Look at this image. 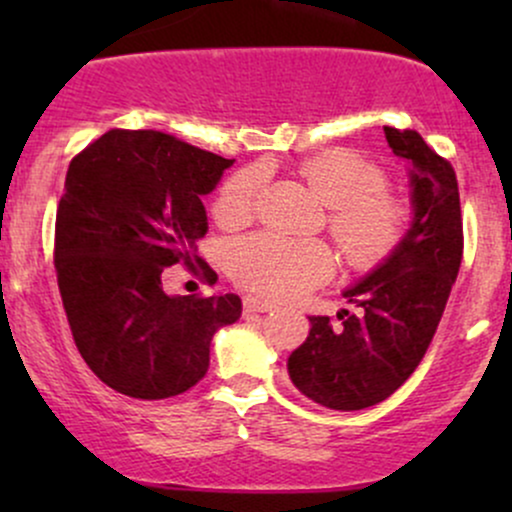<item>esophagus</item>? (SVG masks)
<instances>
[{"mask_svg": "<svg viewBox=\"0 0 512 512\" xmlns=\"http://www.w3.org/2000/svg\"><path fill=\"white\" fill-rule=\"evenodd\" d=\"M274 308L276 305L272 301H267V298H260V296H245V301H243L245 315L269 313V310H274Z\"/></svg>", "mask_w": 512, "mask_h": 512, "instance_id": "esophagus-1", "label": "esophagus"}]
</instances>
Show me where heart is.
Segmentation results:
<instances>
[{
	"mask_svg": "<svg viewBox=\"0 0 512 512\" xmlns=\"http://www.w3.org/2000/svg\"><path fill=\"white\" fill-rule=\"evenodd\" d=\"M301 175L332 207L330 231L346 260L373 267L397 248L409 223L404 199L385 190V178L354 151L334 149L301 166ZM264 190V170H240L216 199L226 223H243L255 214ZM228 269L238 284L272 298H296L334 274V255L320 240H291L274 233L240 238L228 248Z\"/></svg>",
	"mask_w": 512,
	"mask_h": 512,
	"instance_id": "obj_1",
	"label": "heart"
}]
</instances>
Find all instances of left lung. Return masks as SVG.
Segmentation results:
<instances>
[{"label":"left lung","instance_id":"left-lung-1","mask_svg":"<svg viewBox=\"0 0 512 512\" xmlns=\"http://www.w3.org/2000/svg\"><path fill=\"white\" fill-rule=\"evenodd\" d=\"M409 178L411 221L402 240L342 296L358 313L310 317L286 361L291 383L320 407L358 411L383 402L414 373L443 317L462 262L455 170L414 129L385 127Z\"/></svg>","mask_w":512,"mask_h":512}]
</instances>
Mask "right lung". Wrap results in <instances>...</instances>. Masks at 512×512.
I'll use <instances>...</instances> for the list:
<instances>
[{"instance_id":"add662e5","label":"right lung","mask_w":512,"mask_h":512,"mask_svg":"<svg viewBox=\"0 0 512 512\" xmlns=\"http://www.w3.org/2000/svg\"><path fill=\"white\" fill-rule=\"evenodd\" d=\"M231 166L154 129H110L69 163L57 284L81 358L122 395L190 390L207 375L214 334L243 313L236 293L170 296L161 284L163 269L197 260L209 231L202 197Z\"/></svg>"}]
</instances>
